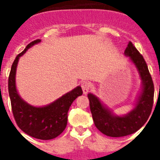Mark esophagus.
I'll use <instances>...</instances> for the list:
<instances>
[{
  "instance_id": "34e87169",
  "label": "esophagus",
  "mask_w": 160,
  "mask_h": 160,
  "mask_svg": "<svg viewBox=\"0 0 160 160\" xmlns=\"http://www.w3.org/2000/svg\"><path fill=\"white\" fill-rule=\"evenodd\" d=\"M83 94H87L89 92V88H90V86H89V83L87 82H83L81 84Z\"/></svg>"
}]
</instances>
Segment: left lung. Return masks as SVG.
I'll list each match as a JSON object with an SVG mask.
<instances>
[{"label": "left lung", "mask_w": 160, "mask_h": 160, "mask_svg": "<svg viewBox=\"0 0 160 160\" xmlns=\"http://www.w3.org/2000/svg\"><path fill=\"white\" fill-rule=\"evenodd\" d=\"M124 55L136 68L141 78V90L134 108L122 115H117L92 93L87 94L94 125L98 131L110 137H122L136 132L145 124L153 107L154 85L143 57L129 42Z\"/></svg>", "instance_id": "8db88e82"}]
</instances>
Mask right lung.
<instances>
[{"mask_svg":"<svg viewBox=\"0 0 160 160\" xmlns=\"http://www.w3.org/2000/svg\"><path fill=\"white\" fill-rule=\"evenodd\" d=\"M41 41L38 39L29 43L14 60L8 77V94L12 114L20 129L33 138L49 140L58 137L66 129L68 111L73 102L82 94V90L78 86L53 102L42 107H34L22 99L16 86L18 62L29 48L40 43Z\"/></svg>","mask_w":160,"mask_h":160,"instance_id":"add662e5","label":"right lung"}]
</instances>
